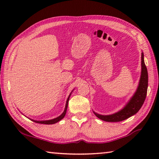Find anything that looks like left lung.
Returning a JSON list of instances; mask_svg holds the SVG:
<instances>
[{
  "label": "left lung",
  "mask_w": 159,
  "mask_h": 159,
  "mask_svg": "<svg viewBox=\"0 0 159 159\" xmlns=\"http://www.w3.org/2000/svg\"><path fill=\"white\" fill-rule=\"evenodd\" d=\"M142 71L139 85L135 93L132 97L125 107L120 111L111 115H100L94 112V114L99 119L107 122H118L127 119L138 113L143 105L146 99L148 88V72L144 61V54L142 52Z\"/></svg>",
  "instance_id": "left-lung-1"
}]
</instances>
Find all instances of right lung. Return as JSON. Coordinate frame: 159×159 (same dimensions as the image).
<instances>
[{
	"mask_svg": "<svg viewBox=\"0 0 159 159\" xmlns=\"http://www.w3.org/2000/svg\"><path fill=\"white\" fill-rule=\"evenodd\" d=\"M71 94H70L68 99H67L66 100V106H65V109H64V112L61 114L60 116H58L55 118H53V119H51V120H32L34 122H36L37 123H41V124H54V123H57L58 121H60V120L62 119V118L64 117V116L66 114V109H67V107H68V102L69 100V98H70V95H71Z\"/></svg>",
	"mask_w": 159,
	"mask_h": 159,
	"instance_id": "add662e5",
	"label": "right lung"
}]
</instances>
